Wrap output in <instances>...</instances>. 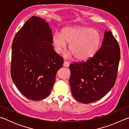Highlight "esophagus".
I'll list each match as a JSON object with an SVG mask.
<instances>
[{"label":"esophagus","instance_id":"34e87169","mask_svg":"<svg viewBox=\"0 0 129 129\" xmlns=\"http://www.w3.org/2000/svg\"><path fill=\"white\" fill-rule=\"evenodd\" d=\"M63 65H64V66L65 67H68L69 66V62L67 61H64Z\"/></svg>","mask_w":129,"mask_h":129}]
</instances>
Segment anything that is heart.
I'll return each instance as SVG.
<instances>
[{
  "mask_svg": "<svg viewBox=\"0 0 129 129\" xmlns=\"http://www.w3.org/2000/svg\"><path fill=\"white\" fill-rule=\"evenodd\" d=\"M101 41V35L98 30L85 27H67L62 30L61 34L56 32L52 36V43L57 53H62L68 43L71 52L65 56H74L80 61L92 57L99 49Z\"/></svg>",
  "mask_w": 129,
  "mask_h": 129,
  "instance_id": "b5f03b06",
  "label": "heart"
}]
</instances>
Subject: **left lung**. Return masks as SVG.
<instances>
[{
  "label": "left lung",
  "mask_w": 129,
  "mask_h": 129,
  "mask_svg": "<svg viewBox=\"0 0 129 129\" xmlns=\"http://www.w3.org/2000/svg\"><path fill=\"white\" fill-rule=\"evenodd\" d=\"M119 60L118 43L110 30L105 31L101 47L93 57L69 65L73 97L82 104L101 99L114 85Z\"/></svg>",
  "instance_id": "1"
}]
</instances>
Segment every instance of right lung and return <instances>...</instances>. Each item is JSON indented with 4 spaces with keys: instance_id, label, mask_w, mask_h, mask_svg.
Here are the masks:
<instances>
[{
    "instance_id": "add662e5",
    "label": "right lung",
    "mask_w": 129,
    "mask_h": 129,
    "mask_svg": "<svg viewBox=\"0 0 129 129\" xmlns=\"http://www.w3.org/2000/svg\"><path fill=\"white\" fill-rule=\"evenodd\" d=\"M52 30L40 17L32 16L17 32L12 44L11 75L22 94L32 101L49 95L64 59L54 51Z\"/></svg>"
}]
</instances>
